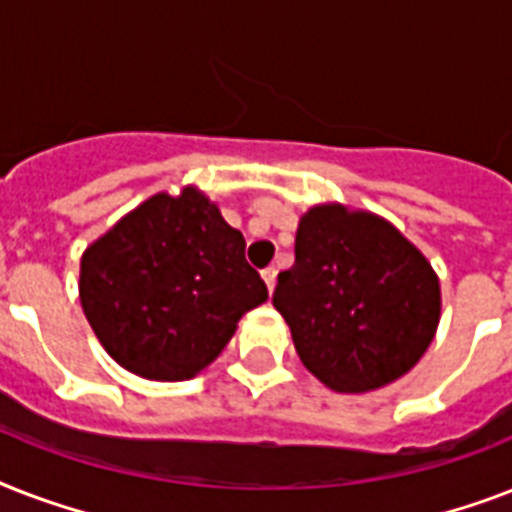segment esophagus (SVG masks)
I'll return each mask as SVG.
<instances>
[{"label":"esophagus","mask_w":512,"mask_h":512,"mask_svg":"<svg viewBox=\"0 0 512 512\" xmlns=\"http://www.w3.org/2000/svg\"><path fill=\"white\" fill-rule=\"evenodd\" d=\"M276 273H279V271H276L273 265L263 271V281H265V287H268V292H273V287H276Z\"/></svg>","instance_id":"obj_1"}]
</instances>
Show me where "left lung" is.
Wrapping results in <instances>:
<instances>
[{
    "label": "left lung",
    "instance_id": "1",
    "mask_svg": "<svg viewBox=\"0 0 512 512\" xmlns=\"http://www.w3.org/2000/svg\"><path fill=\"white\" fill-rule=\"evenodd\" d=\"M273 305L308 372L340 393H364L398 380L428 350L441 287L388 220L319 204L300 217L295 265L279 273Z\"/></svg>",
    "mask_w": 512,
    "mask_h": 512
}]
</instances>
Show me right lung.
Masks as SVG:
<instances>
[{
  "mask_svg": "<svg viewBox=\"0 0 512 512\" xmlns=\"http://www.w3.org/2000/svg\"><path fill=\"white\" fill-rule=\"evenodd\" d=\"M244 236L196 188L156 193L82 255L79 300L100 345L146 380H191L268 300Z\"/></svg>",
  "mask_w": 512,
  "mask_h": 512,
  "instance_id": "1",
  "label": "right lung"
}]
</instances>
